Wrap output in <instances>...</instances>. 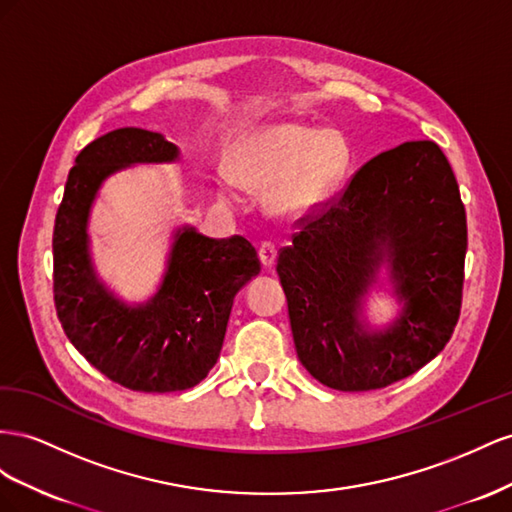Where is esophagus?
Returning a JSON list of instances; mask_svg holds the SVG:
<instances>
[{
	"label": "esophagus",
	"instance_id": "34e87169",
	"mask_svg": "<svg viewBox=\"0 0 512 512\" xmlns=\"http://www.w3.org/2000/svg\"><path fill=\"white\" fill-rule=\"evenodd\" d=\"M259 261L261 264H264V268H272L274 264H276V248H274V244H270V242H264L259 246Z\"/></svg>",
	"mask_w": 512,
	"mask_h": 512
}]
</instances>
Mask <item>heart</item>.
<instances>
[{
  "label": "heart",
  "instance_id": "obj_1",
  "mask_svg": "<svg viewBox=\"0 0 512 512\" xmlns=\"http://www.w3.org/2000/svg\"><path fill=\"white\" fill-rule=\"evenodd\" d=\"M352 167V145L341 130L302 124L261 126L240 139L218 193L233 199V186L266 191V206L279 216H302L337 193Z\"/></svg>",
  "mask_w": 512,
  "mask_h": 512
}]
</instances>
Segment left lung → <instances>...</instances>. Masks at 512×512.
<instances>
[{"instance_id": "left-lung-1", "label": "left lung", "mask_w": 512, "mask_h": 512, "mask_svg": "<svg viewBox=\"0 0 512 512\" xmlns=\"http://www.w3.org/2000/svg\"><path fill=\"white\" fill-rule=\"evenodd\" d=\"M465 208L444 152L407 141L362 165L324 212L302 218L276 272L302 367L343 392L386 388L442 352L461 313ZM386 265L400 317L361 319V296Z\"/></svg>"}]
</instances>
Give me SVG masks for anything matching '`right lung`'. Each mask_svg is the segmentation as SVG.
<instances>
[{
    "mask_svg": "<svg viewBox=\"0 0 512 512\" xmlns=\"http://www.w3.org/2000/svg\"><path fill=\"white\" fill-rule=\"evenodd\" d=\"M178 158V145L160 133L111 130L75 158L55 216L53 298L66 337L94 369L137 392L197 386L221 354L233 298L261 270L246 238L216 240L186 225L148 302L126 304L98 279L87 221L102 182L130 165Z\"/></svg>",
    "mask_w": 512,
    "mask_h": 512,
    "instance_id": "add662e5",
    "label": "right lung"
}]
</instances>
